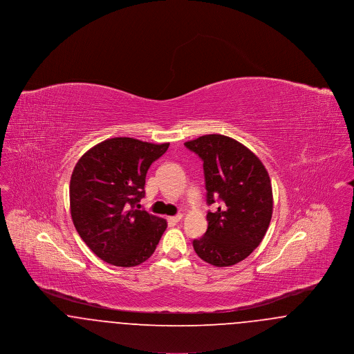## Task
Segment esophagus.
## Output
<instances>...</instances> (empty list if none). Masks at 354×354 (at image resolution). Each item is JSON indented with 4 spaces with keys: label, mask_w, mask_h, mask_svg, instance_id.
<instances>
[{
    "label": "esophagus",
    "mask_w": 354,
    "mask_h": 354,
    "mask_svg": "<svg viewBox=\"0 0 354 354\" xmlns=\"http://www.w3.org/2000/svg\"><path fill=\"white\" fill-rule=\"evenodd\" d=\"M182 219H183V215L179 214V215H176V216H171L169 220V221H172V223H179Z\"/></svg>",
    "instance_id": "esophagus-1"
}]
</instances>
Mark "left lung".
<instances>
[{
  "mask_svg": "<svg viewBox=\"0 0 354 354\" xmlns=\"http://www.w3.org/2000/svg\"><path fill=\"white\" fill-rule=\"evenodd\" d=\"M203 160L208 228L192 241L205 263L230 267L244 260L261 243L270 227L273 196L268 171L244 145L225 135H203L185 142Z\"/></svg>",
  "mask_w": 354,
  "mask_h": 354,
  "instance_id": "obj_1",
  "label": "left lung"
}]
</instances>
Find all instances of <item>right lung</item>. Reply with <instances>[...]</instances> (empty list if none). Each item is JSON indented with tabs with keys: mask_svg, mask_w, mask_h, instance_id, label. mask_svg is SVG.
Returning a JSON list of instances; mask_svg holds the SVG:
<instances>
[{
	"mask_svg": "<svg viewBox=\"0 0 354 354\" xmlns=\"http://www.w3.org/2000/svg\"><path fill=\"white\" fill-rule=\"evenodd\" d=\"M169 143L111 138L82 155L70 179V212L77 232L103 261L135 267L151 256L167 221L136 209L146 175Z\"/></svg>",
	"mask_w": 354,
	"mask_h": 354,
	"instance_id": "add662e5",
	"label": "right lung"
}]
</instances>
